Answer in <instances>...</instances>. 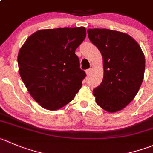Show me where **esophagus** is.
Segmentation results:
<instances>
[{
    "label": "esophagus",
    "instance_id": "1",
    "mask_svg": "<svg viewBox=\"0 0 153 153\" xmlns=\"http://www.w3.org/2000/svg\"><path fill=\"white\" fill-rule=\"evenodd\" d=\"M85 72H86V74H87V75H89L90 74V72H91V70H90V69H87V70H86Z\"/></svg>",
    "mask_w": 153,
    "mask_h": 153
}]
</instances>
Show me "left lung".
Segmentation results:
<instances>
[{
    "label": "left lung",
    "mask_w": 153,
    "mask_h": 153,
    "mask_svg": "<svg viewBox=\"0 0 153 153\" xmlns=\"http://www.w3.org/2000/svg\"><path fill=\"white\" fill-rule=\"evenodd\" d=\"M87 34L103 59V80L93 90L96 104L109 113L120 111L134 99L143 82V51L125 33L94 28L87 30Z\"/></svg>",
    "instance_id": "8db88e82"
}]
</instances>
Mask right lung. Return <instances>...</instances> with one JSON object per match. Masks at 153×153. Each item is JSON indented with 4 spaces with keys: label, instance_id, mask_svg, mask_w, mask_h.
Here are the masks:
<instances>
[{
    "label": "right lung",
    "instance_id": "obj_1",
    "mask_svg": "<svg viewBox=\"0 0 153 153\" xmlns=\"http://www.w3.org/2000/svg\"><path fill=\"white\" fill-rule=\"evenodd\" d=\"M85 37L84 27L39 30L21 47L20 76L33 99L45 109L63 108L79 91L86 74L75 50Z\"/></svg>",
    "mask_w": 153,
    "mask_h": 153
}]
</instances>
